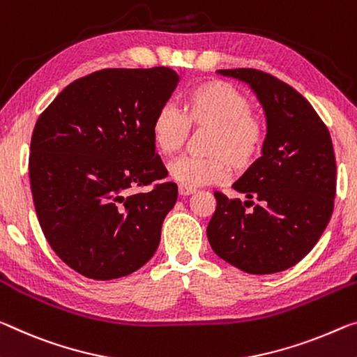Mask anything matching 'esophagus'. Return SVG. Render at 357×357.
I'll return each instance as SVG.
<instances>
[{
	"label": "esophagus",
	"mask_w": 357,
	"mask_h": 357,
	"mask_svg": "<svg viewBox=\"0 0 357 357\" xmlns=\"http://www.w3.org/2000/svg\"><path fill=\"white\" fill-rule=\"evenodd\" d=\"M195 192V189L194 188H188V185H183L181 184L179 185V194L181 195H184V197H188V195H192Z\"/></svg>",
	"instance_id": "34e87169"
}]
</instances>
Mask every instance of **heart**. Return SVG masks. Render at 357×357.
<instances>
[{
	"label": "heart",
	"instance_id": "heart-1",
	"mask_svg": "<svg viewBox=\"0 0 357 357\" xmlns=\"http://www.w3.org/2000/svg\"><path fill=\"white\" fill-rule=\"evenodd\" d=\"M192 130H206L205 155H184L169 163V176L179 184H219L229 178L230 167L246 172L262 155L267 144V121L252 111L251 100L230 82L213 79L189 90L183 112L162 105L151 123L152 141L163 155L183 149Z\"/></svg>",
	"mask_w": 357,
	"mask_h": 357
}]
</instances>
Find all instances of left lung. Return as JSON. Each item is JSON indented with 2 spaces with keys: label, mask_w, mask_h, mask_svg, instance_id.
<instances>
[{
  "label": "left lung",
  "mask_w": 357,
  "mask_h": 357,
  "mask_svg": "<svg viewBox=\"0 0 357 357\" xmlns=\"http://www.w3.org/2000/svg\"><path fill=\"white\" fill-rule=\"evenodd\" d=\"M219 73L257 93L268 137L262 157L234 184L248 200L214 192L206 235L213 251L234 267L276 273L307 256L329 224L337 190L331 133L308 100L278 77L254 68Z\"/></svg>",
  "instance_id": "8db88e82"
}]
</instances>
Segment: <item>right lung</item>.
<instances>
[{
	"label": "right lung",
	"mask_w": 357,
	"mask_h": 357,
	"mask_svg": "<svg viewBox=\"0 0 357 357\" xmlns=\"http://www.w3.org/2000/svg\"><path fill=\"white\" fill-rule=\"evenodd\" d=\"M178 81L165 66L106 68L38 117L28 158L36 216L56 256L87 278L133 273L160 243L178 185L165 181L151 123Z\"/></svg>",
	"instance_id": "1"
}]
</instances>
